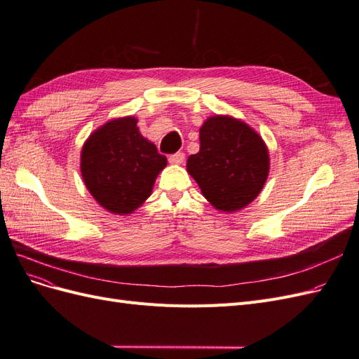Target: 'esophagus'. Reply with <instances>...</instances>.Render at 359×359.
<instances>
[{"label": "esophagus", "mask_w": 359, "mask_h": 359, "mask_svg": "<svg viewBox=\"0 0 359 359\" xmlns=\"http://www.w3.org/2000/svg\"><path fill=\"white\" fill-rule=\"evenodd\" d=\"M184 158H186V154H184L182 151H178V153L169 156V161L172 163V165H181Z\"/></svg>", "instance_id": "obj_1"}]
</instances>
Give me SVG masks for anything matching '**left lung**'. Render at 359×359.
<instances>
[{"instance_id": "obj_1", "label": "left lung", "mask_w": 359, "mask_h": 359, "mask_svg": "<svg viewBox=\"0 0 359 359\" xmlns=\"http://www.w3.org/2000/svg\"><path fill=\"white\" fill-rule=\"evenodd\" d=\"M201 149L187 160V170L217 210L232 212L252 202L269 170L266 145L252 127L215 115L201 127Z\"/></svg>"}]
</instances>
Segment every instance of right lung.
I'll return each instance as SVG.
<instances>
[{"mask_svg":"<svg viewBox=\"0 0 359 359\" xmlns=\"http://www.w3.org/2000/svg\"><path fill=\"white\" fill-rule=\"evenodd\" d=\"M137 119L119 118L88 137L81 154L86 189L104 210L130 214L151 194L168 158L139 133Z\"/></svg>","mask_w":359,"mask_h":359,"instance_id":"right-lung-1","label":"right lung"}]
</instances>
